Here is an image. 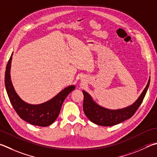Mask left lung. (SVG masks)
<instances>
[{
  "label": "left lung",
  "mask_w": 157,
  "mask_h": 157,
  "mask_svg": "<svg viewBox=\"0 0 157 157\" xmlns=\"http://www.w3.org/2000/svg\"><path fill=\"white\" fill-rule=\"evenodd\" d=\"M150 79L141 95L135 103L131 106L119 110H109L101 107L94 102L92 98L86 91L83 90L84 103L83 110L85 115L94 124L102 126H115L121 122L130 119L140 106L149 87Z\"/></svg>",
  "instance_id": "1"
}]
</instances>
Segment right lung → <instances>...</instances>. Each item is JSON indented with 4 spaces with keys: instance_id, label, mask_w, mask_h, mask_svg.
I'll use <instances>...</instances> for the list:
<instances>
[{
    "instance_id": "add662e5",
    "label": "right lung",
    "mask_w": 157,
    "mask_h": 157,
    "mask_svg": "<svg viewBox=\"0 0 157 157\" xmlns=\"http://www.w3.org/2000/svg\"><path fill=\"white\" fill-rule=\"evenodd\" d=\"M12 55L8 61L5 75V88L10 102L20 117L25 121L38 126H48L52 124L59 115L62 105L68 95L75 89V86H70L51 100L38 105H31L22 100L17 95L11 84L10 69Z\"/></svg>"
}]
</instances>
